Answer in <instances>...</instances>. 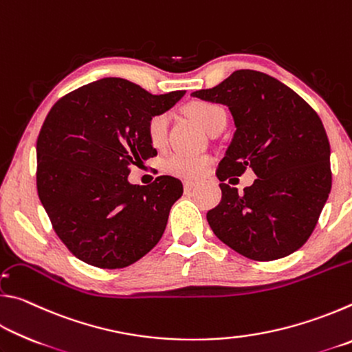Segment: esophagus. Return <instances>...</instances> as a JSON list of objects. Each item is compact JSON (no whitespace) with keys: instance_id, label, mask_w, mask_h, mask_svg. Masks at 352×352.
<instances>
[{"instance_id":"obj_1","label":"esophagus","mask_w":352,"mask_h":352,"mask_svg":"<svg viewBox=\"0 0 352 352\" xmlns=\"http://www.w3.org/2000/svg\"><path fill=\"white\" fill-rule=\"evenodd\" d=\"M184 190H186V192H189V190H192L195 186H197V184H195V182H184Z\"/></svg>"}]
</instances>
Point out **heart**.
<instances>
[{
  "label": "heart",
  "instance_id": "heart-1",
  "mask_svg": "<svg viewBox=\"0 0 352 352\" xmlns=\"http://www.w3.org/2000/svg\"><path fill=\"white\" fill-rule=\"evenodd\" d=\"M192 116L197 119L199 124L205 130H210L216 126L220 119L226 116L223 107L210 102H199L190 109ZM169 118L164 113L155 115L148 119L147 136L155 147L163 146L168 136ZM211 164V158L205 153H186V152H172L164 160L163 168L168 174L180 178H199L205 174Z\"/></svg>",
  "mask_w": 352,
  "mask_h": 352
}]
</instances>
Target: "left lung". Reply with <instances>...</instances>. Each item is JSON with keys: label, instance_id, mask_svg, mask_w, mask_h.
Returning a JSON list of instances; mask_svg holds the SVG:
<instances>
[{"label": "left lung", "instance_id": "obj_1", "mask_svg": "<svg viewBox=\"0 0 352 352\" xmlns=\"http://www.w3.org/2000/svg\"><path fill=\"white\" fill-rule=\"evenodd\" d=\"M190 96L226 105L236 126L216 172L222 200L206 214L214 234L254 261L296 252L312 234L332 184L331 146L317 113L283 82L253 69L234 71ZM247 167L258 178L237 193L229 183Z\"/></svg>", "mask_w": 352, "mask_h": 352}]
</instances>
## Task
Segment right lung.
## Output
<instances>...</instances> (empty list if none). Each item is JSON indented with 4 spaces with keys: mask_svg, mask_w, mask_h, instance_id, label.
I'll list each match as a JSON object with an SVG mask.
<instances>
[{
    "mask_svg": "<svg viewBox=\"0 0 352 352\" xmlns=\"http://www.w3.org/2000/svg\"><path fill=\"white\" fill-rule=\"evenodd\" d=\"M184 90L151 94L105 77L58 99L37 138V190L52 228L77 259L124 269L157 245L183 184L170 175L129 183L130 166L155 157L148 119Z\"/></svg>",
    "mask_w": 352,
    "mask_h": 352,
    "instance_id": "right-lung-1",
    "label": "right lung"
}]
</instances>
